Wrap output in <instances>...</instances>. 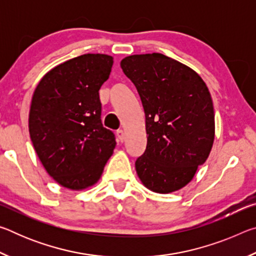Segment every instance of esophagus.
Wrapping results in <instances>:
<instances>
[{"mask_svg":"<svg viewBox=\"0 0 256 256\" xmlns=\"http://www.w3.org/2000/svg\"><path fill=\"white\" fill-rule=\"evenodd\" d=\"M116 136H118V138L120 142H123L124 138H125V134H124V131L123 130H118V132H116Z\"/></svg>","mask_w":256,"mask_h":256,"instance_id":"esophagus-1","label":"esophagus"}]
</instances>
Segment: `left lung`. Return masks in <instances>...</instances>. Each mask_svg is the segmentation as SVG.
<instances>
[{"mask_svg": "<svg viewBox=\"0 0 256 256\" xmlns=\"http://www.w3.org/2000/svg\"><path fill=\"white\" fill-rule=\"evenodd\" d=\"M120 68L140 94L146 148L136 162L146 188H183L206 162L214 141V102L206 82L185 64L152 53L130 55Z\"/></svg>", "mask_w": 256, "mask_h": 256, "instance_id": "obj_1", "label": "left lung"}]
</instances>
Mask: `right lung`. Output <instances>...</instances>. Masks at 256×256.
<instances>
[{
	"mask_svg": "<svg viewBox=\"0 0 256 256\" xmlns=\"http://www.w3.org/2000/svg\"><path fill=\"white\" fill-rule=\"evenodd\" d=\"M114 60L84 54L58 64L42 78L29 112V134L48 175L63 188L82 190L100 180L115 149L102 126L99 89Z\"/></svg>",
	"mask_w": 256,
	"mask_h": 256,
	"instance_id": "obj_1",
	"label": "right lung"
}]
</instances>
